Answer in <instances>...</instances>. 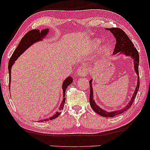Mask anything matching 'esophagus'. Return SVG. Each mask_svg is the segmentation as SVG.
<instances>
[{
    "mask_svg": "<svg viewBox=\"0 0 150 150\" xmlns=\"http://www.w3.org/2000/svg\"><path fill=\"white\" fill-rule=\"evenodd\" d=\"M76 74L80 76H85L87 75V69L85 65H81L77 69Z\"/></svg>",
    "mask_w": 150,
    "mask_h": 150,
    "instance_id": "obj_1",
    "label": "esophagus"
}]
</instances>
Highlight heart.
Listing matches in <instances>:
<instances>
[{"label":"heart","mask_w":150,"mask_h":150,"mask_svg":"<svg viewBox=\"0 0 150 150\" xmlns=\"http://www.w3.org/2000/svg\"><path fill=\"white\" fill-rule=\"evenodd\" d=\"M100 44V40H93V42H92V46L97 47ZM108 47L107 46H104L103 47H102V53H106L108 52Z\"/></svg>","instance_id":"heart-1"}]
</instances>
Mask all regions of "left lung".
Here are the masks:
<instances>
[{"mask_svg": "<svg viewBox=\"0 0 150 150\" xmlns=\"http://www.w3.org/2000/svg\"><path fill=\"white\" fill-rule=\"evenodd\" d=\"M107 30H110L112 33V35L115 36V38L116 39V44L115 46L114 51H113V54H124L126 56H130L132 57L133 61H134V67L135 72L137 73V74L138 75V79H137V85L135 89V91L133 93L132 97L130 99V101L129 102V103L127 104L126 106H124V108H122L120 110H114V111L111 112H108L106 110H104V109H102L101 108H100L93 100V88H92V80L89 81V85H90V94H89V102L90 105H91L92 109L95 111L96 113L99 114L102 117H112L117 115L122 114L123 112L126 111L130 108V106H132L134 102V100L135 97H136L137 92L139 91V54L138 51L136 48L134 47L132 42H131V40L129 39V38L127 36L124 30L121 28H107Z\"/></svg>", "mask_w": 150, "mask_h": 150, "instance_id": "8db88e82", "label": "left lung"}]
</instances>
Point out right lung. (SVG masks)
<instances>
[{
	"label": "right lung",
	"instance_id": "right-lung-1",
	"mask_svg": "<svg viewBox=\"0 0 150 150\" xmlns=\"http://www.w3.org/2000/svg\"><path fill=\"white\" fill-rule=\"evenodd\" d=\"M49 31V29L48 28H46V29H43L40 31L39 29H33L30 30L28 33L24 35V36L22 38L21 41H20L19 44L17 46V48H16L15 51H14L13 54L11 58L9 59V64H8V69H9V86L10 88V83H11V67L13 64L15 62V61L17 60V59L19 57L20 55H21L22 53H23L24 51H25L26 49H27L28 47H30L31 45H33L34 43H35L37 42H39V41L42 40V39L45 38L48 33ZM73 82V79L71 76L67 77L66 79L63 81V86H62V89H63V101L61 102L60 107H59V110H61L63 108V106H64V104H65V91H66V89L67 87L70 85V84L72 83ZM61 114L60 112H56L54 115L50 117L49 118H46L44 120H40V122H48L49 120H54V119L57 118L59 115Z\"/></svg>",
	"mask_w": 150,
	"mask_h": 150
}]
</instances>
